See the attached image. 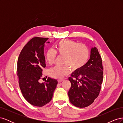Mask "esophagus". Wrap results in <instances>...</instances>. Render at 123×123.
<instances>
[{"instance_id": "obj_1", "label": "esophagus", "mask_w": 123, "mask_h": 123, "mask_svg": "<svg viewBox=\"0 0 123 123\" xmlns=\"http://www.w3.org/2000/svg\"><path fill=\"white\" fill-rule=\"evenodd\" d=\"M63 80H64V79H59V80H58V83H61L62 81Z\"/></svg>"}]
</instances>
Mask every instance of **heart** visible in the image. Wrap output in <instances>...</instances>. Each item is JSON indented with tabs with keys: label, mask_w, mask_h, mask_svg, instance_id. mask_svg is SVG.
Masks as SVG:
<instances>
[{
	"label": "heart",
	"mask_w": 123,
	"mask_h": 123,
	"mask_svg": "<svg viewBox=\"0 0 123 123\" xmlns=\"http://www.w3.org/2000/svg\"><path fill=\"white\" fill-rule=\"evenodd\" d=\"M56 53L64 55L63 63L65 66H55L49 70L50 76L55 79H62L70 71L82 68L86 64L90 56V50L83 43H79L72 40H62L55 47V50L49 49L46 55V59L49 64L54 63Z\"/></svg>",
	"instance_id": "obj_1"
}]
</instances>
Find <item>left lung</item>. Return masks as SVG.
Returning <instances> with one entry per match:
<instances>
[{
	"instance_id": "obj_1",
	"label": "left lung",
	"mask_w": 123,
	"mask_h": 123,
	"mask_svg": "<svg viewBox=\"0 0 123 123\" xmlns=\"http://www.w3.org/2000/svg\"><path fill=\"white\" fill-rule=\"evenodd\" d=\"M71 86L68 92L70 102L79 108L89 106L98 98L103 80L101 56L96 47L92 48L90 59L80 69L69 77Z\"/></svg>"
}]
</instances>
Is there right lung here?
Segmentation results:
<instances>
[{
	"instance_id": "right-lung-1",
	"label": "right lung",
	"mask_w": 123,
	"mask_h": 123,
	"mask_svg": "<svg viewBox=\"0 0 123 123\" xmlns=\"http://www.w3.org/2000/svg\"><path fill=\"white\" fill-rule=\"evenodd\" d=\"M48 39L36 37L30 40L17 61V76L22 94L27 101L37 107H43L51 101L58 83L56 80L50 77L44 83L38 81L43 69L46 67L43 49Z\"/></svg>"
}]
</instances>
